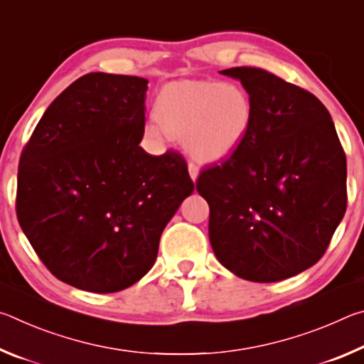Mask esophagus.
Here are the masks:
<instances>
[{
  "label": "esophagus",
  "mask_w": 364,
  "mask_h": 364,
  "mask_svg": "<svg viewBox=\"0 0 364 364\" xmlns=\"http://www.w3.org/2000/svg\"><path fill=\"white\" fill-rule=\"evenodd\" d=\"M188 170H189V176L193 178V181H196L197 176H199V167H197V164L189 162L188 164Z\"/></svg>",
  "instance_id": "obj_1"
}]
</instances>
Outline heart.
<instances>
[{
  "label": "heart",
  "mask_w": 364,
  "mask_h": 364,
  "mask_svg": "<svg viewBox=\"0 0 364 364\" xmlns=\"http://www.w3.org/2000/svg\"><path fill=\"white\" fill-rule=\"evenodd\" d=\"M146 122V134L157 143L184 139L200 162L221 160L249 136L255 119L250 95L237 83L184 80L165 85Z\"/></svg>",
  "instance_id": "b5f03b06"
}]
</instances>
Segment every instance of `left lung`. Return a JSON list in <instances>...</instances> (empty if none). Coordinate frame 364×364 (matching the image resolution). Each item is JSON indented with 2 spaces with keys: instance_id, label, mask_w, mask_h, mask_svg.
Wrapping results in <instances>:
<instances>
[{
  "instance_id": "left-lung-1",
  "label": "left lung",
  "mask_w": 364,
  "mask_h": 364,
  "mask_svg": "<svg viewBox=\"0 0 364 364\" xmlns=\"http://www.w3.org/2000/svg\"><path fill=\"white\" fill-rule=\"evenodd\" d=\"M254 101L249 136L202 170L208 237L239 278H292L324 255L347 210V159L328 109L310 91L257 67H232Z\"/></svg>"
}]
</instances>
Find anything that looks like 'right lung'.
<instances>
[{
	"label": "right lung",
	"mask_w": 364,
	"mask_h": 364,
	"mask_svg": "<svg viewBox=\"0 0 364 364\" xmlns=\"http://www.w3.org/2000/svg\"><path fill=\"white\" fill-rule=\"evenodd\" d=\"M147 80L93 72L43 114L17 173V220L58 279L96 294L152 268L164 228L194 191L181 154L151 156Z\"/></svg>",
	"instance_id": "add662e5"
}]
</instances>
